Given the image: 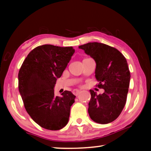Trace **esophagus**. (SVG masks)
Returning a JSON list of instances; mask_svg holds the SVG:
<instances>
[{
    "instance_id": "esophagus-1",
    "label": "esophagus",
    "mask_w": 151,
    "mask_h": 151,
    "mask_svg": "<svg viewBox=\"0 0 151 151\" xmlns=\"http://www.w3.org/2000/svg\"><path fill=\"white\" fill-rule=\"evenodd\" d=\"M80 93H81V91H78V90H74L73 91V93L75 94V96H78L79 94H80Z\"/></svg>"
}]
</instances>
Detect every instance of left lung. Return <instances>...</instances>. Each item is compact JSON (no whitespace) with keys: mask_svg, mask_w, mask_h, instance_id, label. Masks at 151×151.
<instances>
[{"mask_svg":"<svg viewBox=\"0 0 151 151\" xmlns=\"http://www.w3.org/2000/svg\"><path fill=\"white\" fill-rule=\"evenodd\" d=\"M95 60L96 86L103 88V94L90 90L91 99L88 112L97 123L107 124L116 120L126 104L131 74L127 60L116 48L99 42L79 46Z\"/></svg>","mask_w":151,"mask_h":151,"instance_id":"1","label":"left lung"}]
</instances>
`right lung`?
<instances>
[{"instance_id":"right-lung-1","label":"right lung","mask_w":151,"mask_h":151,"mask_svg":"<svg viewBox=\"0 0 151 151\" xmlns=\"http://www.w3.org/2000/svg\"><path fill=\"white\" fill-rule=\"evenodd\" d=\"M75 53L72 47L44 45L35 48L22 63L19 72V90L24 108L36 123L57 131L68 123L75 96L65 91L55 95L58 78Z\"/></svg>"}]
</instances>
